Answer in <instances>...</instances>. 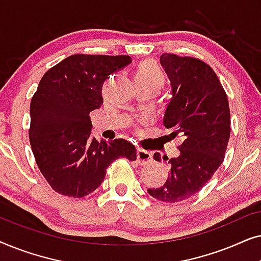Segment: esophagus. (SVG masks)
<instances>
[{"instance_id":"esophagus-1","label":"esophagus","mask_w":261,"mask_h":261,"mask_svg":"<svg viewBox=\"0 0 261 261\" xmlns=\"http://www.w3.org/2000/svg\"><path fill=\"white\" fill-rule=\"evenodd\" d=\"M137 159H138V163L140 164V165H145V164H147L152 160V153L145 151V149H142V148H138L137 149Z\"/></svg>"}]
</instances>
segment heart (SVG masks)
Listing matches in <instances>:
<instances>
[{
  "instance_id": "heart-1",
  "label": "heart",
  "mask_w": 261,
  "mask_h": 261,
  "mask_svg": "<svg viewBox=\"0 0 261 261\" xmlns=\"http://www.w3.org/2000/svg\"><path fill=\"white\" fill-rule=\"evenodd\" d=\"M135 81H145V82H154L162 87L164 82V74L160 67L155 63L151 60H146L139 66L137 72L134 74Z\"/></svg>"
}]
</instances>
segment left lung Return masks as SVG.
<instances>
[{"label": "left lung", "mask_w": 261, "mask_h": 261, "mask_svg": "<svg viewBox=\"0 0 261 261\" xmlns=\"http://www.w3.org/2000/svg\"><path fill=\"white\" fill-rule=\"evenodd\" d=\"M160 64L171 83V99L163 123L171 140L179 138V155L169 159L159 153L156 162L171 165L163 187L148 189L159 201H184L201 190L224 159L230 135V112L219 77L208 64L190 57L164 55Z\"/></svg>", "instance_id": "8db88e82"}]
</instances>
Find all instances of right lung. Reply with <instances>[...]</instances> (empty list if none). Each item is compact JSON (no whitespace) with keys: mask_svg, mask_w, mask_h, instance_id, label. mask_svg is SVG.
Here are the masks:
<instances>
[{"mask_svg":"<svg viewBox=\"0 0 261 261\" xmlns=\"http://www.w3.org/2000/svg\"><path fill=\"white\" fill-rule=\"evenodd\" d=\"M130 63L129 56L74 55L42 76L31 102L30 141L39 170L58 194L84 197L102 184L114 160L137 159L127 140L91 138L90 113L103 105V83Z\"/></svg>","mask_w":261,"mask_h":261,"instance_id":"1","label":"right lung"}]
</instances>
